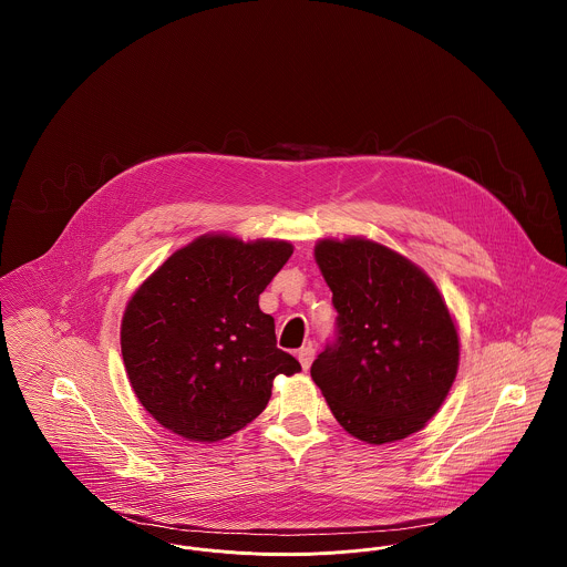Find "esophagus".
Wrapping results in <instances>:
<instances>
[{
    "label": "esophagus",
    "mask_w": 567,
    "mask_h": 567,
    "mask_svg": "<svg viewBox=\"0 0 567 567\" xmlns=\"http://www.w3.org/2000/svg\"><path fill=\"white\" fill-rule=\"evenodd\" d=\"M297 359H299L301 368L308 370V368L312 365V361H315V349H312L310 344H308V347H301V349L297 351Z\"/></svg>",
    "instance_id": "esophagus-1"
}]
</instances>
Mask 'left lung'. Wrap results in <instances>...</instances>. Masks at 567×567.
<instances>
[{"label":"left lung","mask_w":567,"mask_h":567,"mask_svg":"<svg viewBox=\"0 0 567 567\" xmlns=\"http://www.w3.org/2000/svg\"><path fill=\"white\" fill-rule=\"evenodd\" d=\"M315 259L338 310V342L310 368L331 414L368 444L421 432L457 377L444 297L408 257L361 236L323 238Z\"/></svg>","instance_id":"8db88e82"}]
</instances>
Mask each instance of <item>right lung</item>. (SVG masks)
Segmentation results:
<instances>
[{
  "instance_id": "right-lung-1",
  "label": "right lung",
  "mask_w": 567,
  "mask_h": 567,
  "mask_svg": "<svg viewBox=\"0 0 567 567\" xmlns=\"http://www.w3.org/2000/svg\"><path fill=\"white\" fill-rule=\"evenodd\" d=\"M293 255L287 240L204 234L172 252L130 297L121 352L135 398L176 435L218 442L270 402L301 365L276 349L259 296Z\"/></svg>"
}]
</instances>
